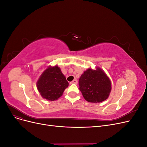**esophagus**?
<instances>
[{"mask_svg":"<svg viewBox=\"0 0 147 147\" xmlns=\"http://www.w3.org/2000/svg\"><path fill=\"white\" fill-rule=\"evenodd\" d=\"M77 83H78V81L76 79L74 80H73L72 82H71L70 83V84H77Z\"/></svg>","mask_w":147,"mask_h":147,"instance_id":"34e87169","label":"esophagus"}]
</instances>
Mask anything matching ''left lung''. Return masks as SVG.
Masks as SVG:
<instances>
[{
  "mask_svg": "<svg viewBox=\"0 0 147 147\" xmlns=\"http://www.w3.org/2000/svg\"><path fill=\"white\" fill-rule=\"evenodd\" d=\"M80 90L86 101L99 103L108 98L112 90L109 77L100 67L84 71L79 79Z\"/></svg>",
  "mask_w": 147,
  "mask_h": 147,
  "instance_id": "1",
  "label": "left lung"
}]
</instances>
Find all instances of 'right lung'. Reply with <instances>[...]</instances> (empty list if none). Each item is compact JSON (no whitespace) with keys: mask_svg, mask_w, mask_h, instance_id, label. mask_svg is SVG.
<instances>
[{"mask_svg":"<svg viewBox=\"0 0 147 147\" xmlns=\"http://www.w3.org/2000/svg\"><path fill=\"white\" fill-rule=\"evenodd\" d=\"M68 86V82L57 65H49L37 82V90L41 96L50 101L59 99Z\"/></svg>","mask_w":147,"mask_h":147,"instance_id":"obj_1","label":"right lung"}]
</instances>
